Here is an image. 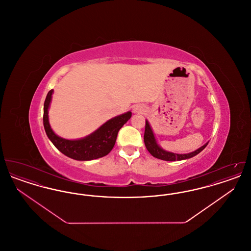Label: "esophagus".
<instances>
[{
  "label": "esophagus",
  "mask_w": 251,
  "mask_h": 251,
  "mask_svg": "<svg viewBox=\"0 0 251 251\" xmlns=\"http://www.w3.org/2000/svg\"><path fill=\"white\" fill-rule=\"evenodd\" d=\"M144 111H145V109H144L142 105H135V106L133 107V112H134V113H142Z\"/></svg>",
  "instance_id": "obj_1"
}]
</instances>
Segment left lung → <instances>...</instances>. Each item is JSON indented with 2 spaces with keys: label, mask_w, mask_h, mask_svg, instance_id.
I'll list each match as a JSON object with an SVG mask.
<instances>
[{
  "label": "left lung",
  "mask_w": 251,
  "mask_h": 251,
  "mask_svg": "<svg viewBox=\"0 0 251 251\" xmlns=\"http://www.w3.org/2000/svg\"><path fill=\"white\" fill-rule=\"evenodd\" d=\"M144 142H145V146H146L147 150L149 151V152L151 155L155 158H158V159L164 160V161H180V160L189 159V158L199 154L201 151H202L203 150L206 148V146L208 145V143H206L205 145H203L202 147H201L200 149H198L197 151L190 152V153H186V154H178V153L167 151L163 150L156 142L153 131H152V129L148 120H146Z\"/></svg>",
  "instance_id": "left-lung-1"
}]
</instances>
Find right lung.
Wrapping results in <instances>:
<instances>
[{"label":"right lung","instance_id":"right-lung-1","mask_svg":"<svg viewBox=\"0 0 251 251\" xmlns=\"http://www.w3.org/2000/svg\"><path fill=\"white\" fill-rule=\"evenodd\" d=\"M53 90H50L44 102L43 124L49 139L63 154L78 161H90L107 155L114 148L120 128L131 119V112L106 121L98 130L84 138L69 140L54 133L49 123L48 110Z\"/></svg>","mask_w":251,"mask_h":251}]
</instances>
